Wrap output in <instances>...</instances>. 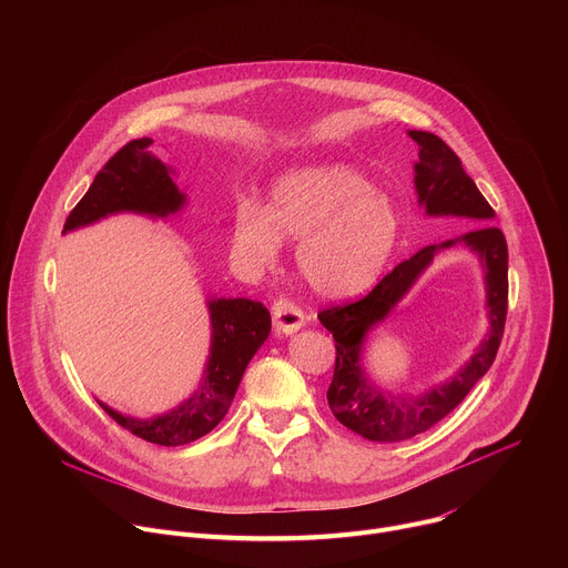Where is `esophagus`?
I'll return each mask as SVG.
<instances>
[{
  "label": "esophagus",
  "mask_w": 568,
  "mask_h": 568,
  "mask_svg": "<svg viewBox=\"0 0 568 568\" xmlns=\"http://www.w3.org/2000/svg\"><path fill=\"white\" fill-rule=\"evenodd\" d=\"M272 321H274V331L278 335H290V333H296L303 326L305 314L296 303L278 298L272 307Z\"/></svg>",
  "instance_id": "obj_1"
}]
</instances>
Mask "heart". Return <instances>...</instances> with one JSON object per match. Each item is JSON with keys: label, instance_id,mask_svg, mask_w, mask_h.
<instances>
[{"label": "heart", "instance_id": "1", "mask_svg": "<svg viewBox=\"0 0 568 568\" xmlns=\"http://www.w3.org/2000/svg\"><path fill=\"white\" fill-rule=\"evenodd\" d=\"M233 252L252 270L270 267L281 235L298 242V270L323 296L366 290L388 263L399 220L373 182L342 164L307 166L281 178L270 206L240 202L233 213Z\"/></svg>", "mask_w": 568, "mask_h": 568}]
</instances>
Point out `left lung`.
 <instances>
[{
  "instance_id": "1",
  "label": "left lung",
  "mask_w": 568,
  "mask_h": 568,
  "mask_svg": "<svg viewBox=\"0 0 568 568\" xmlns=\"http://www.w3.org/2000/svg\"><path fill=\"white\" fill-rule=\"evenodd\" d=\"M418 143L416 189L420 204L432 215H463L476 220L495 217V209L476 189L474 180L465 173L458 154L436 134L412 130ZM463 240L467 247L480 254L485 263V285H488V316L490 333L480 344L469 364L452 377V382L436 386L420 397H393L371 386L362 373L359 355L366 333L382 321L390 307L412 287L420 272L434 261L438 250L452 247L456 240L443 245H427L412 258L402 261L388 272L366 296L357 301L335 303L323 307L316 316L333 333L335 339V373L328 386V404L333 416L351 432L375 443H395L414 438L445 416H449L471 386L490 371L504 339L508 314V245L501 229L483 224Z\"/></svg>"
}]
</instances>
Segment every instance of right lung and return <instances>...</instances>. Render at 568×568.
<instances>
[{
    "label": "right lung",
    "mask_w": 568,
    "mask_h": 568,
    "mask_svg": "<svg viewBox=\"0 0 568 568\" xmlns=\"http://www.w3.org/2000/svg\"><path fill=\"white\" fill-rule=\"evenodd\" d=\"M150 145L152 139L148 136L134 139L110 156L83 200L69 213L64 231L116 211L159 217L175 213L184 204V195L171 180L169 169L150 152ZM209 310L213 344L195 395L175 412L154 420L125 418L101 404L119 427L161 447H180L206 436L226 416L242 373L272 331V316L263 303L252 298H217L209 303Z\"/></svg>",
    "instance_id": "add662e5"
}]
</instances>
